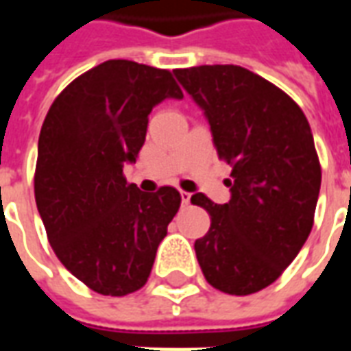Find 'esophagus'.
I'll return each instance as SVG.
<instances>
[{
    "label": "esophagus",
    "instance_id": "1",
    "mask_svg": "<svg viewBox=\"0 0 351 351\" xmlns=\"http://www.w3.org/2000/svg\"><path fill=\"white\" fill-rule=\"evenodd\" d=\"M180 197H182V205H190V201H191L190 191H180Z\"/></svg>",
    "mask_w": 351,
    "mask_h": 351
}]
</instances>
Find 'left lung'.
<instances>
[{
  "label": "left lung",
  "mask_w": 351,
  "mask_h": 351,
  "mask_svg": "<svg viewBox=\"0 0 351 351\" xmlns=\"http://www.w3.org/2000/svg\"><path fill=\"white\" fill-rule=\"evenodd\" d=\"M173 73L205 110L220 160L233 167L229 203L191 195L210 214L208 233L195 241L201 271L223 293H256L293 261L314 226L322 167L310 123L286 92L241 65Z\"/></svg>",
  "instance_id": "obj_1"
}]
</instances>
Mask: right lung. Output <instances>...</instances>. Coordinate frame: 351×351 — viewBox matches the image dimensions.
<instances>
[{
  "mask_svg": "<svg viewBox=\"0 0 351 351\" xmlns=\"http://www.w3.org/2000/svg\"><path fill=\"white\" fill-rule=\"evenodd\" d=\"M184 93L173 73L108 60L82 73L50 105L35 165L37 210L58 259L95 293L145 286L180 193L141 191L123 176L137 160L148 114Z\"/></svg>",
  "mask_w": 351,
  "mask_h": 351,
  "instance_id": "1",
  "label": "right lung"
}]
</instances>
